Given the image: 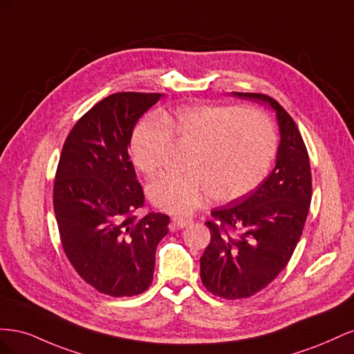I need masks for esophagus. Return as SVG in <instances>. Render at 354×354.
Masks as SVG:
<instances>
[{"label":"esophagus","instance_id":"1","mask_svg":"<svg viewBox=\"0 0 354 354\" xmlns=\"http://www.w3.org/2000/svg\"><path fill=\"white\" fill-rule=\"evenodd\" d=\"M189 224H192V220H190V218L174 217L173 220H171V227H173L174 230H176V229H185L186 226H189Z\"/></svg>","mask_w":354,"mask_h":354}]
</instances>
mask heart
Instances as JSON below:
<instances>
[{"mask_svg": "<svg viewBox=\"0 0 354 354\" xmlns=\"http://www.w3.org/2000/svg\"><path fill=\"white\" fill-rule=\"evenodd\" d=\"M171 142L190 147L186 176H162L147 187L153 205L189 214L209 195L218 202L246 196L259 186L276 155V134L266 113L226 104H192L151 115L131 138L134 165L146 176L162 167Z\"/></svg>", "mask_w": 354, "mask_h": 354, "instance_id": "b5f03b06", "label": "heart"}]
</instances>
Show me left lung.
Wrapping results in <instances>:
<instances>
[{
  "label": "left lung",
  "instance_id": "obj_1",
  "mask_svg": "<svg viewBox=\"0 0 354 354\" xmlns=\"http://www.w3.org/2000/svg\"><path fill=\"white\" fill-rule=\"evenodd\" d=\"M276 111L281 130L276 167L251 194L211 211V241L201 279L212 295L248 298L274 281L291 260L312 201V171L297 124L270 95L236 93Z\"/></svg>",
  "mask_w": 354,
  "mask_h": 354
}]
</instances>
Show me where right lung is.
I'll use <instances>...</instances> for the list:
<instances>
[{"mask_svg":"<svg viewBox=\"0 0 354 354\" xmlns=\"http://www.w3.org/2000/svg\"><path fill=\"white\" fill-rule=\"evenodd\" d=\"M162 97L115 93L73 125L63 145L53 187L60 242L72 267L99 292L133 297L151 286L156 246L169 217L138 218L143 189L128 153L134 125Z\"/></svg>","mask_w":354,"mask_h":354,"instance_id":"add662e5","label":"right lung"}]
</instances>
